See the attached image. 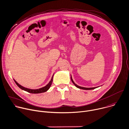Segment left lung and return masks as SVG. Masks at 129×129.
I'll use <instances>...</instances> for the list:
<instances>
[{"label":"left lung","mask_w":129,"mask_h":129,"mask_svg":"<svg viewBox=\"0 0 129 129\" xmlns=\"http://www.w3.org/2000/svg\"><path fill=\"white\" fill-rule=\"evenodd\" d=\"M71 80L72 81V82L73 83V84L76 86V87H77V88H80V89H84V90H91V89H94L98 87H91V88H86V87H81V86H79L78 85H77V84H76L75 83V82L73 81V79H72V76H71Z\"/></svg>","instance_id":"left-lung-1"}]
</instances>
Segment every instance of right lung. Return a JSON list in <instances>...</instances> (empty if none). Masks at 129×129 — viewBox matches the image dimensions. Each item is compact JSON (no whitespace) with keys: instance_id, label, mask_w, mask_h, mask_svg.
<instances>
[{"instance_id":"obj_1","label":"right lung","mask_w":129,"mask_h":129,"mask_svg":"<svg viewBox=\"0 0 129 129\" xmlns=\"http://www.w3.org/2000/svg\"><path fill=\"white\" fill-rule=\"evenodd\" d=\"M53 75L52 76V78H51V80L50 81V82H49V83L47 85H46L45 86H44L43 87H42V88H39V89H29V88L24 87L21 86V85H20L18 83H17V82L15 79H14V80L16 84L17 85V86L20 88H21V89H22L23 90H25L26 91H27L29 93H42V92H46L49 89V88L50 87L51 84H52V81H53Z\"/></svg>"}]
</instances>
